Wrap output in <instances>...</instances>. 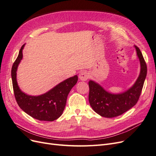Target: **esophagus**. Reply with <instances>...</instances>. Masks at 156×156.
Returning a JSON list of instances; mask_svg holds the SVG:
<instances>
[{
	"label": "esophagus",
	"instance_id": "esophagus-1",
	"mask_svg": "<svg viewBox=\"0 0 156 156\" xmlns=\"http://www.w3.org/2000/svg\"><path fill=\"white\" fill-rule=\"evenodd\" d=\"M79 77L81 81H87V80L90 77V74L87 72H86V71H82V72L79 73Z\"/></svg>",
	"mask_w": 156,
	"mask_h": 156
}]
</instances>
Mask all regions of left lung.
Segmentation results:
<instances>
[{"instance_id": "8db88e82", "label": "left lung", "mask_w": 156, "mask_h": 156, "mask_svg": "<svg viewBox=\"0 0 156 156\" xmlns=\"http://www.w3.org/2000/svg\"><path fill=\"white\" fill-rule=\"evenodd\" d=\"M140 64L138 79L129 89L123 93L114 94L107 92L100 84L90 81L88 100L92 109L103 117L113 118L121 115L137 103L147 73V66L142 53L135 45Z\"/></svg>"}]
</instances>
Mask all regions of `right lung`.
Listing matches in <instances>:
<instances>
[{
    "label": "right lung",
    "mask_w": 156,
    "mask_h": 156,
    "mask_svg": "<svg viewBox=\"0 0 156 156\" xmlns=\"http://www.w3.org/2000/svg\"><path fill=\"white\" fill-rule=\"evenodd\" d=\"M24 46L25 44L22 45L20 50L17 58L13 64L11 72L16 101L23 111L35 119L41 121L55 120L62 114L68 94L77 82V75L66 79L42 95H27L19 88L16 79L17 69L23 58L22 51Z\"/></svg>",
    "instance_id": "1"
}]
</instances>
